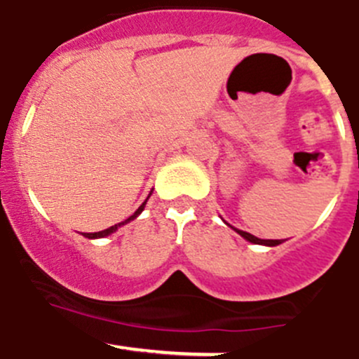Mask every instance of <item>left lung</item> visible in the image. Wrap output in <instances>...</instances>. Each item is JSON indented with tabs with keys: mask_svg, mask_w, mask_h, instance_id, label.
<instances>
[{
	"mask_svg": "<svg viewBox=\"0 0 359 359\" xmlns=\"http://www.w3.org/2000/svg\"><path fill=\"white\" fill-rule=\"evenodd\" d=\"M236 232H238V234H240V236H243L245 240L250 241V243L268 245V247H276V245L280 243V240H259V238H256V236L248 234V232H245V231H238V229H236Z\"/></svg>",
	"mask_w": 359,
	"mask_h": 359,
	"instance_id": "8db88e82",
	"label": "left lung"
}]
</instances>
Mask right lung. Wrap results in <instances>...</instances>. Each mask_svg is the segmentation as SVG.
I'll return each instance as SVG.
<instances>
[{
  "mask_svg": "<svg viewBox=\"0 0 359 359\" xmlns=\"http://www.w3.org/2000/svg\"><path fill=\"white\" fill-rule=\"evenodd\" d=\"M143 208H144V203H143V205H140V209H137V211H135L134 215L130 216V218H128V219H125L123 224L112 225V227L105 229V231H100V232H83V236H86V238H91V240H93V238H103V236H109V234H112V232H114V231H118V227H119V225H125V224H127V222H130V219H134L135 216H137V215H140L141 211H143Z\"/></svg>",
  "mask_w": 359,
  "mask_h": 359,
  "instance_id": "add662e5",
  "label": "right lung"
}]
</instances>
